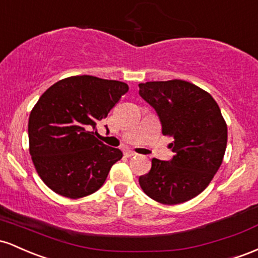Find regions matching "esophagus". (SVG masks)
<instances>
[{"instance_id":"esophagus-1","label":"esophagus","mask_w":258,"mask_h":258,"mask_svg":"<svg viewBox=\"0 0 258 258\" xmlns=\"http://www.w3.org/2000/svg\"><path fill=\"white\" fill-rule=\"evenodd\" d=\"M124 155H125L126 157H133V156H137V153L134 151H130V150H126V151L124 152Z\"/></svg>"}]
</instances>
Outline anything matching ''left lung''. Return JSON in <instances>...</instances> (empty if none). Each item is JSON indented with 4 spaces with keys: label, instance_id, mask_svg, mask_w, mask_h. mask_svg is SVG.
Returning a JSON list of instances; mask_svg holds the SVG:
<instances>
[{
    "label": "left lung",
    "instance_id": "obj_1",
    "mask_svg": "<svg viewBox=\"0 0 258 258\" xmlns=\"http://www.w3.org/2000/svg\"><path fill=\"white\" fill-rule=\"evenodd\" d=\"M139 94L157 112L162 134L174 139L170 161L152 158L139 178L149 198L178 205L201 194L221 167L228 139L227 123L215 98L185 80L139 84Z\"/></svg>",
    "mask_w": 258,
    "mask_h": 258
}]
</instances>
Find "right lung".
I'll return each instance as SVG.
<instances>
[{
	"label": "right lung",
	"instance_id": "right-lung-1",
	"mask_svg": "<svg viewBox=\"0 0 258 258\" xmlns=\"http://www.w3.org/2000/svg\"><path fill=\"white\" fill-rule=\"evenodd\" d=\"M128 90L118 80L75 75L41 95L29 117V152L52 191L80 199L102 186L123 153L101 143L92 130Z\"/></svg>",
	"mask_w": 258,
	"mask_h": 258
}]
</instances>
